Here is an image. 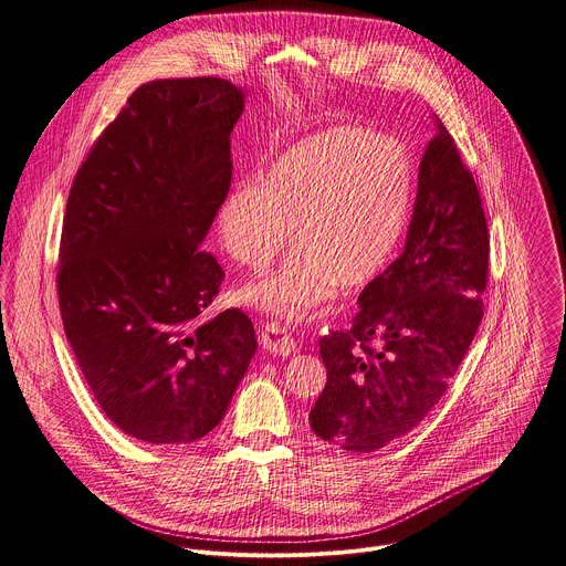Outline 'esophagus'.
I'll return each instance as SVG.
<instances>
[{
    "mask_svg": "<svg viewBox=\"0 0 566 566\" xmlns=\"http://www.w3.org/2000/svg\"><path fill=\"white\" fill-rule=\"evenodd\" d=\"M260 343L266 352L275 354V356H291L297 352V343L293 340V336L275 325V322H266L264 329H262V336H260Z\"/></svg>",
    "mask_w": 566,
    "mask_h": 566,
    "instance_id": "1",
    "label": "esophagus"
}]
</instances>
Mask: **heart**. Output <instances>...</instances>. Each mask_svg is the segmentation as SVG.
I'll return each mask as SVG.
<instances>
[{
    "label": "heart",
    "mask_w": 566,
    "mask_h": 566,
    "mask_svg": "<svg viewBox=\"0 0 566 566\" xmlns=\"http://www.w3.org/2000/svg\"><path fill=\"white\" fill-rule=\"evenodd\" d=\"M412 201L410 160L398 143L332 127L291 145L260 186L234 188L219 234L241 266L275 273L239 291L241 302L300 319L343 293L363 291L394 258Z\"/></svg>",
    "instance_id": "1"
}]
</instances>
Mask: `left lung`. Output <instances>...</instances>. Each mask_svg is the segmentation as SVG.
Here are the masks:
<instances>
[{
    "mask_svg": "<svg viewBox=\"0 0 566 566\" xmlns=\"http://www.w3.org/2000/svg\"><path fill=\"white\" fill-rule=\"evenodd\" d=\"M489 251L476 184L437 118L406 249L363 289L352 329L319 340L327 385L308 415L319 439L374 452L428 417L483 317Z\"/></svg>",
    "mask_w": 566,
    "mask_h": 566,
    "instance_id": "8db88e82",
    "label": "left lung"
}]
</instances>
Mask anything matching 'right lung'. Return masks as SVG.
<instances>
[{
  "mask_svg": "<svg viewBox=\"0 0 566 566\" xmlns=\"http://www.w3.org/2000/svg\"><path fill=\"white\" fill-rule=\"evenodd\" d=\"M244 103L247 90L221 77L138 87L69 192L64 334L103 412L145 443L212 432L258 349L239 308L201 319L223 280L201 244L230 188Z\"/></svg>",
  "mask_w": 566,
  "mask_h": 566,
  "instance_id": "add662e5",
  "label": "right lung"
}]
</instances>
